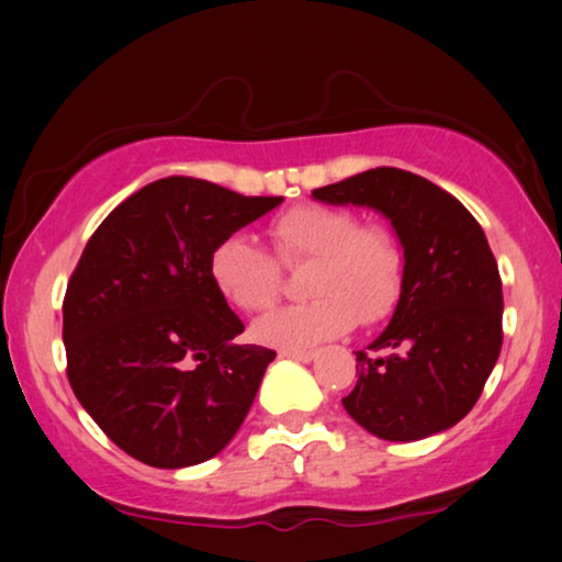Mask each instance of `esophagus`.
<instances>
[{"label": "esophagus", "instance_id": "34e87169", "mask_svg": "<svg viewBox=\"0 0 562 562\" xmlns=\"http://www.w3.org/2000/svg\"><path fill=\"white\" fill-rule=\"evenodd\" d=\"M281 358H294L299 363H310L317 358V350H281Z\"/></svg>", "mask_w": 562, "mask_h": 562}]
</instances>
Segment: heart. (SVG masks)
<instances>
[{"mask_svg": "<svg viewBox=\"0 0 562 562\" xmlns=\"http://www.w3.org/2000/svg\"><path fill=\"white\" fill-rule=\"evenodd\" d=\"M271 252L248 237H227L210 256L217 294L240 312H266L279 302L281 268L306 263V302L252 325L256 340L302 350L337 337L360 322L389 317L404 289V248L389 225L360 222L348 206L296 204L266 227Z\"/></svg>", "mask_w": 562, "mask_h": 562, "instance_id": "b5f03b06", "label": "heart"}]
</instances>
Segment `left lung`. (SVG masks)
<instances>
[{
  "label": "left lung",
  "instance_id": "obj_1",
  "mask_svg": "<svg viewBox=\"0 0 562 562\" xmlns=\"http://www.w3.org/2000/svg\"><path fill=\"white\" fill-rule=\"evenodd\" d=\"M312 196L383 212L404 248L396 312L379 340L356 352L358 383L342 406L394 442L458 425L504 342L502 276L481 225L456 196L402 168H371Z\"/></svg>",
  "mask_w": 562,
  "mask_h": 562
}]
</instances>
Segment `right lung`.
Instances as JSON below:
<instances>
[{
    "instance_id": "1",
    "label": "right lung",
    "mask_w": 562,
    "mask_h": 562,
    "mask_svg": "<svg viewBox=\"0 0 562 562\" xmlns=\"http://www.w3.org/2000/svg\"><path fill=\"white\" fill-rule=\"evenodd\" d=\"M279 204L168 176L89 237L64 296L66 373L130 458L196 465L240 429L276 352L235 342L245 325L214 289L210 256Z\"/></svg>"
}]
</instances>
